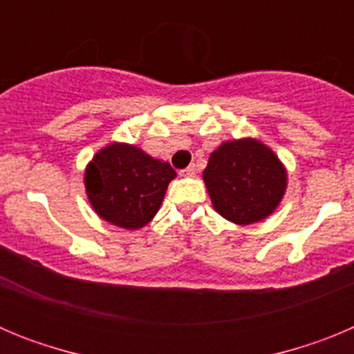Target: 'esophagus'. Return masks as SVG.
<instances>
[{
  "label": "esophagus",
  "mask_w": 354,
  "mask_h": 354,
  "mask_svg": "<svg viewBox=\"0 0 354 354\" xmlns=\"http://www.w3.org/2000/svg\"><path fill=\"white\" fill-rule=\"evenodd\" d=\"M196 174V168H195V165H192V167H187V168H184L183 171H180V175H183V177H193V175Z\"/></svg>",
  "instance_id": "obj_1"
}]
</instances>
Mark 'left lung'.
<instances>
[{
  "label": "left lung",
  "mask_w": 354,
  "mask_h": 354,
  "mask_svg": "<svg viewBox=\"0 0 354 354\" xmlns=\"http://www.w3.org/2000/svg\"><path fill=\"white\" fill-rule=\"evenodd\" d=\"M202 177L212 207L236 225L257 223L273 214L287 187L282 161L255 138L221 143L209 156Z\"/></svg>",
  "instance_id": "left-lung-1"
}]
</instances>
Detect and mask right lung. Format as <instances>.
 Returning <instances> with one entry per match:
<instances>
[{"label":"right lung","mask_w":354,"mask_h":354,"mask_svg":"<svg viewBox=\"0 0 354 354\" xmlns=\"http://www.w3.org/2000/svg\"><path fill=\"white\" fill-rule=\"evenodd\" d=\"M174 168L127 143H109L84 171V187L93 211L108 223L136 230L159 211Z\"/></svg>","instance_id":"1"}]
</instances>
